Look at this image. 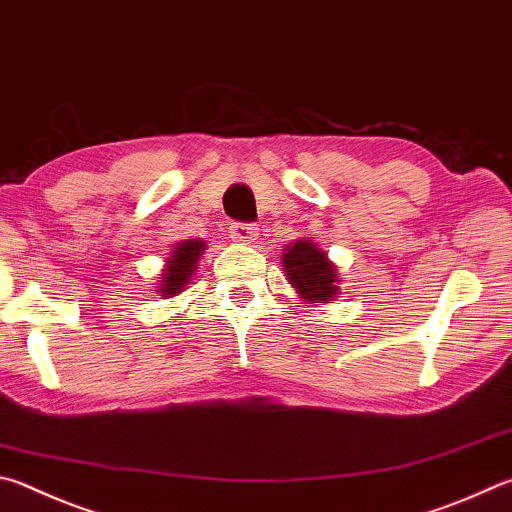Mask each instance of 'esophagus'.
I'll return each instance as SVG.
<instances>
[{
	"label": "esophagus",
	"mask_w": 512,
	"mask_h": 512,
	"mask_svg": "<svg viewBox=\"0 0 512 512\" xmlns=\"http://www.w3.org/2000/svg\"><path fill=\"white\" fill-rule=\"evenodd\" d=\"M230 239L237 241V244H253L257 239V228L253 224H232Z\"/></svg>",
	"instance_id": "34e87169"
}]
</instances>
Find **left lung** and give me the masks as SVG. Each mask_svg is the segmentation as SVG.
I'll list each match as a JSON object with an SVG mask.
<instances>
[{"mask_svg": "<svg viewBox=\"0 0 512 512\" xmlns=\"http://www.w3.org/2000/svg\"><path fill=\"white\" fill-rule=\"evenodd\" d=\"M286 280L306 304H329L340 295V273L313 239H295L282 253Z\"/></svg>", "mask_w": 512, "mask_h": 512, "instance_id": "obj_1", "label": "left lung"}]
</instances>
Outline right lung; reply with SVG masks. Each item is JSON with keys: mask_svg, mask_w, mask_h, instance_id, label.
<instances>
[{"mask_svg": "<svg viewBox=\"0 0 512 512\" xmlns=\"http://www.w3.org/2000/svg\"><path fill=\"white\" fill-rule=\"evenodd\" d=\"M206 248L208 246L203 239H185L172 248V253L165 259L159 286H156V291H159L161 297L179 295L185 291V286L192 284L194 273H197V266Z\"/></svg>", "mask_w": 512, "mask_h": 512, "instance_id": "right-lung-1", "label": "right lung"}]
</instances>
